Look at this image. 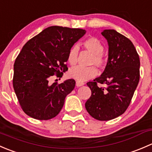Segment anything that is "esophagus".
I'll return each mask as SVG.
<instances>
[{"mask_svg": "<svg viewBox=\"0 0 152 152\" xmlns=\"http://www.w3.org/2000/svg\"><path fill=\"white\" fill-rule=\"evenodd\" d=\"M84 85H85V83L82 82H79V81H76V85L77 87H81V86H83Z\"/></svg>", "mask_w": 152, "mask_h": 152, "instance_id": "1", "label": "esophagus"}]
</instances>
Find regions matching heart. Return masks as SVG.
I'll return each instance as SVG.
<instances>
[{
	"mask_svg": "<svg viewBox=\"0 0 152 152\" xmlns=\"http://www.w3.org/2000/svg\"><path fill=\"white\" fill-rule=\"evenodd\" d=\"M82 45L85 50L93 53L90 61V65H96L99 69H104L106 66V59L103 52L104 50L103 44L98 38L90 37L84 39ZM79 48L76 45L70 48L67 54V62L70 65H75L78 62ZM98 74V70L95 66L82 67L77 66L70 69L68 76L79 82L88 80L95 77Z\"/></svg>",
	"mask_w": 152,
	"mask_h": 152,
	"instance_id": "heart-1",
	"label": "heart"
}]
</instances>
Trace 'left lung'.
Here are the masks:
<instances>
[{
    "instance_id": "obj_1",
    "label": "left lung",
    "mask_w": 152,
    "mask_h": 152,
    "mask_svg": "<svg viewBox=\"0 0 152 152\" xmlns=\"http://www.w3.org/2000/svg\"><path fill=\"white\" fill-rule=\"evenodd\" d=\"M102 34L108 42V62L102 76L87 83L91 96L85 108L96 120L109 121L123 114L129 106L140 80V58L131 40L123 34L113 29Z\"/></svg>"
}]
</instances>
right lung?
<instances>
[{"label":"right lung","mask_w":152,"mask_h":152,"mask_svg":"<svg viewBox=\"0 0 152 152\" xmlns=\"http://www.w3.org/2000/svg\"><path fill=\"white\" fill-rule=\"evenodd\" d=\"M81 28L50 26L24 45L14 64L13 87L24 113L37 120H49L62 110L74 89V79L49 83L53 75L67 70L70 48L85 34Z\"/></svg>","instance_id":"1"}]
</instances>
